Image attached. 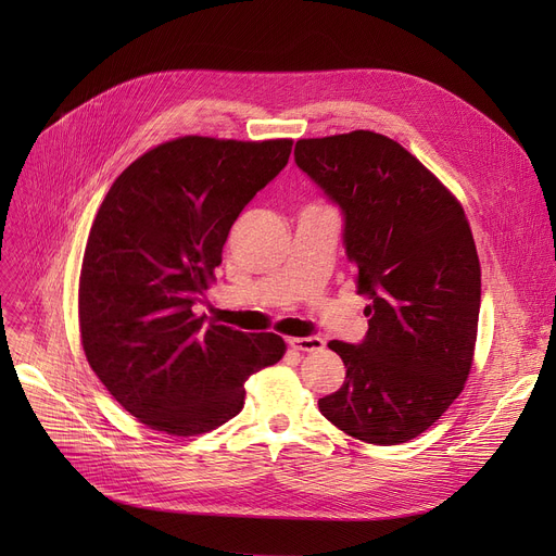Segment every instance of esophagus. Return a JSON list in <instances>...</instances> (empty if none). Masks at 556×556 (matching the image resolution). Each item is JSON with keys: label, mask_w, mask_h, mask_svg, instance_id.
Instances as JSON below:
<instances>
[{"label": "esophagus", "mask_w": 556, "mask_h": 556, "mask_svg": "<svg viewBox=\"0 0 556 556\" xmlns=\"http://www.w3.org/2000/svg\"><path fill=\"white\" fill-rule=\"evenodd\" d=\"M288 344L298 349V352H319L325 346V340L317 336H308V338H288Z\"/></svg>", "instance_id": "1"}]
</instances>
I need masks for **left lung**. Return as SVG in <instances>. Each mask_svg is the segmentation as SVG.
I'll return each instance as SVG.
<instances>
[{
    "label": "left lung",
    "instance_id": "left-lung-1",
    "mask_svg": "<svg viewBox=\"0 0 556 556\" xmlns=\"http://www.w3.org/2000/svg\"><path fill=\"white\" fill-rule=\"evenodd\" d=\"M295 162L344 216V252L369 300L363 342L331 340L346 367L319 413L367 444L428 430L473 365L480 261L457 198L394 139L354 130L300 139Z\"/></svg>",
    "mask_w": 556,
    "mask_h": 556
}]
</instances>
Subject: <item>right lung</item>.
Wrapping results in <instances>:
<instances>
[{"label":"right lung","instance_id":"1","mask_svg":"<svg viewBox=\"0 0 556 556\" xmlns=\"http://www.w3.org/2000/svg\"><path fill=\"white\" fill-rule=\"evenodd\" d=\"M293 139L180 137L114 180L87 239L78 323L90 367L153 430L191 437L243 410L245 381L281 361L275 333L193 313L245 204L288 164Z\"/></svg>","mask_w":556,"mask_h":556}]
</instances>
